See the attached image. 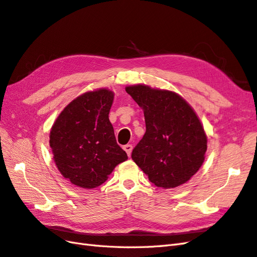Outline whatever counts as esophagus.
I'll return each mask as SVG.
<instances>
[{
	"label": "esophagus",
	"mask_w": 257,
	"mask_h": 257,
	"mask_svg": "<svg viewBox=\"0 0 257 257\" xmlns=\"http://www.w3.org/2000/svg\"><path fill=\"white\" fill-rule=\"evenodd\" d=\"M123 149H124V151L127 153V155L130 157L131 153H132V150H133V146H132V145H125V146H123Z\"/></svg>",
	"instance_id": "34e87169"
}]
</instances>
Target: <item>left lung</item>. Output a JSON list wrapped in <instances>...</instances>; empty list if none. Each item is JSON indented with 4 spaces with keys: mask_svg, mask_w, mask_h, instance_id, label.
<instances>
[{
    "mask_svg": "<svg viewBox=\"0 0 257 257\" xmlns=\"http://www.w3.org/2000/svg\"><path fill=\"white\" fill-rule=\"evenodd\" d=\"M125 91L143 108L146 133L132 159L159 188L188 182L205 161L207 136L186 100L168 90L135 84Z\"/></svg>",
    "mask_w": 257,
    "mask_h": 257,
    "instance_id": "1",
    "label": "left lung"
}]
</instances>
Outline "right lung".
<instances>
[{
    "mask_svg": "<svg viewBox=\"0 0 257 257\" xmlns=\"http://www.w3.org/2000/svg\"><path fill=\"white\" fill-rule=\"evenodd\" d=\"M113 92L98 89L73 99L54 121L50 148L61 175L74 185L94 189L127 160L109 121Z\"/></svg>",
    "mask_w": 257,
    "mask_h": 257,
    "instance_id": "add662e5",
    "label": "right lung"
}]
</instances>
